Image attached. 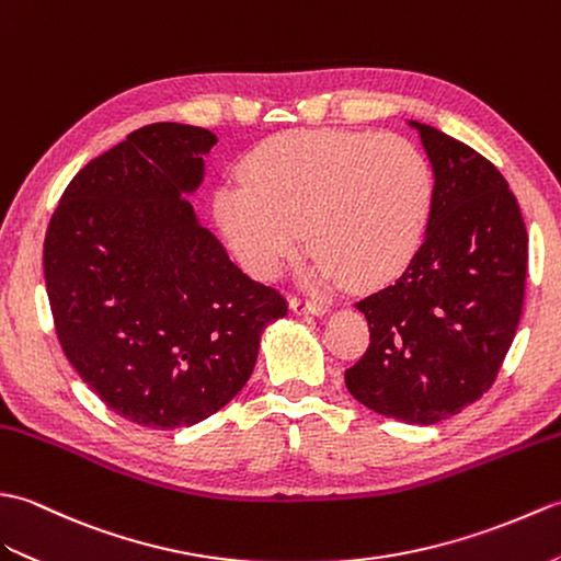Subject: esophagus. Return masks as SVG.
<instances>
[{
	"mask_svg": "<svg viewBox=\"0 0 561 561\" xmlns=\"http://www.w3.org/2000/svg\"><path fill=\"white\" fill-rule=\"evenodd\" d=\"M290 309L295 314H323L329 309V305L323 300H307V297L293 295L290 297Z\"/></svg>",
	"mask_w": 561,
	"mask_h": 561,
	"instance_id": "34e87169",
	"label": "esophagus"
}]
</instances>
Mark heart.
Listing matches in <instances>:
<instances>
[{
	"label": "heart",
	"mask_w": 561,
	"mask_h": 561,
	"mask_svg": "<svg viewBox=\"0 0 561 561\" xmlns=\"http://www.w3.org/2000/svg\"><path fill=\"white\" fill-rule=\"evenodd\" d=\"M244 184L216 192V218L234 254L273 278L302 244L327 278L377 285L415 256L432 208V170L396 134L297 129L254 146Z\"/></svg>",
	"instance_id": "obj_1"
}]
</instances>
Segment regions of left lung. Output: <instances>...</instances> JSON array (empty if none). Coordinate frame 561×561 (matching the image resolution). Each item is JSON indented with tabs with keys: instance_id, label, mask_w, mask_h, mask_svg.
I'll return each mask as SVG.
<instances>
[{
	"instance_id": "8db88e82",
	"label": "left lung",
	"mask_w": 561,
	"mask_h": 561,
	"mask_svg": "<svg viewBox=\"0 0 561 561\" xmlns=\"http://www.w3.org/2000/svg\"><path fill=\"white\" fill-rule=\"evenodd\" d=\"M427 234L393 285L355 307L369 345L345 386L379 415L434 425L492 389L520 319L528 232L508 182L488 158L427 124Z\"/></svg>"
}]
</instances>
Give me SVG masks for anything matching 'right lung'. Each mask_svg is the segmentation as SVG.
<instances>
[{
  "label": "right lung",
  "mask_w": 561,
  "mask_h": 561,
  "mask_svg": "<svg viewBox=\"0 0 561 561\" xmlns=\"http://www.w3.org/2000/svg\"><path fill=\"white\" fill-rule=\"evenodd\" d=\"M214 131L158 122L73 178L45 234L57 339L119 417L180 430L242 391L259 339L288 300L232 264L182 192L202 182Z\"/></svg>",
  "instance_id": "right-lung-1"
}]
</instances>
